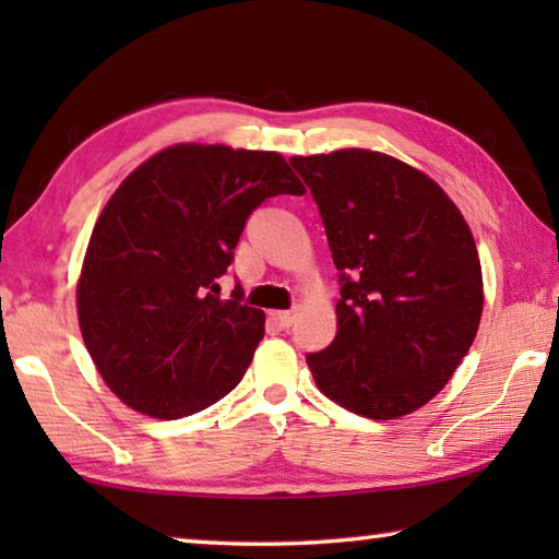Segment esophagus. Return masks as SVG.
Returning <instances> with one entry per match:
<instances>
[{
  "instance_id": "34e87169",
  "label": "esophagus",
  "mask_w": 559,
  "mask_h": 559,
  "mask_svg": "<svg viewBox=\"0 0 559 559\" xmlns=\"http://www.w3.org/2000/svg\"><path fill=\"white\" fill-rule=\"evenodd\" d=\"M296 316H298V310H273L271 320L276 325H281V328H288V325H293V320H296Z\"/></svg>"
}]
</instances>
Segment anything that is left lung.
<instances>
[{"label": "left lung", "instance_id": "1", "mask_svg": "<svg viewBox=\"0 0 559 559\" xmlns=\"http://www.w3.org/2000/svg\"><path fill=\"white\" fill-rule=\"evenodd\" d=\"M340 271L337 335L308 355L318 390L367 419L433 400L478 333L484 273L459 206L421 169L345 147L290 157Z\"/></svg>", "mask_w": 559, "mask_h": 559}]
</instances>
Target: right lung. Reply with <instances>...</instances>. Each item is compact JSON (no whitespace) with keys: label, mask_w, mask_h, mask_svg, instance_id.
Here are the masks:
<instances>
[{"label":"right lung","mask_w":559,"mask_h":559,"mask_svg":"<svg viewBox=\"0 0 559 559\" xmlns=\"http://www.w3.org/2000/svg\"><path fill=\"white\" fill-rule=\"evenodd\" d=\"M276 194H306L283 155L177 143L103 206L75 308L93 365L130 409L179 419L241 382L266 316L216 298V278L249 214Z\"/></svg>","instance_id":"add662e5"}]
</instances>
